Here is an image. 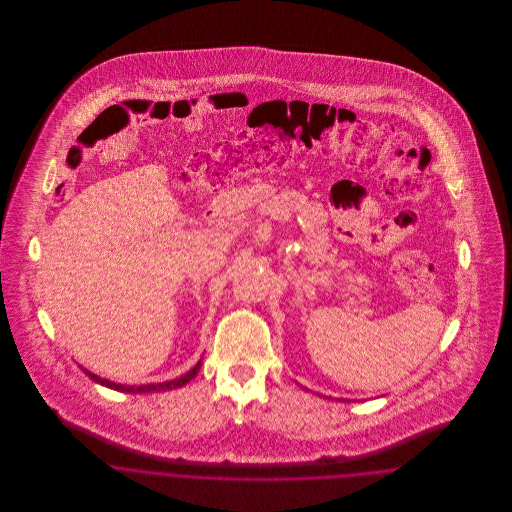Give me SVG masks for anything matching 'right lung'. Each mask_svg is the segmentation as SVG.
Segmentation results:
<instances>
[{
  "label": "right lung",
  "instance_id": "add662e5",
  "mask_svg": "<svg viewBox=\"0 0 512 512\" xmlns=\"http://www.w3.org/2000/svg\"><path fill=\"white\" fill-rule=\"evenodd\" d=\"M96 384H101V386H105V388H111V390L122 391V393H151V391H169L176 390V388H182V386H186L192 378H195V374L199 372V368H201V359L197 361V365L192 368V370H188L186 374H182L180 378H174V380H169V382H161V384H144V386H126V384H117V382H111V380H107V378H101L98 374H94V372H90L88 368H84V366H80Z\"/></svg>",
  "mask_w": 512,
  "mask_h": 512
}]
</instances>
